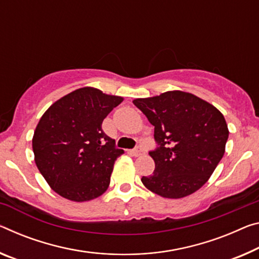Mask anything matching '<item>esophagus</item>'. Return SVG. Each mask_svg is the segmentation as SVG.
<instances>
[{
  "mask_svg": "<svg viewBox=\"0 0 259 259\" xmlns=\"http://www.w3.org/2000/svg\"><path fill=\"white\" fill-rule=\"evenodd\" d=\"M130 153L134 155V157H139V155L143 154V149L142 147H136V149L131 150Z\"/></svg>",
  "mask_w": 259,
  "mask_h": 259,
  "instance_id": "obj_1",
  "label": "esophagus"
}]
</instances>
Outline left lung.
Instances as JSON below:
<instances>
[{
	"label": "left lung",
	"mask_w": 259,
	"mask_h": 259,
	"mask_svg": "<svg viewBox=\"0 0 259 259\" xmlns=\"http://www.w3.org/2000/svg\"><path fill=\"white\" fill-rule=\"evenodd\" d=\"M133 102L154 126L158 145L149 152L155 169L143 176V184L165 198L194 194L224 157L229 135L224 115L208 102L182 91Z\"/></svg>",
	"instance_id": "8db88e82"
}]
</instances>
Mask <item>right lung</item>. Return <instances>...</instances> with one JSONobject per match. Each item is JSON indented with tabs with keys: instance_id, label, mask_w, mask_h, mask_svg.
<instances>
[{
	"instance_id": "add662e5",
	"label": "right lung",
	"mask_w": 259,
	"mask_h": 259,
	"mask_svg": "<svg viewBox=\"0 0 259 259\" xmlns=\"http://www.w3.org/2000/svg\"><path fill=\"white\" fill-rule=\"evenodd\" d=\"M123 98L81 88L54 102L36 125L35 165L64 198L86 202L107 190L115 160L123 150L104 133V118Z\"/></svg>"
}]
</instances>
